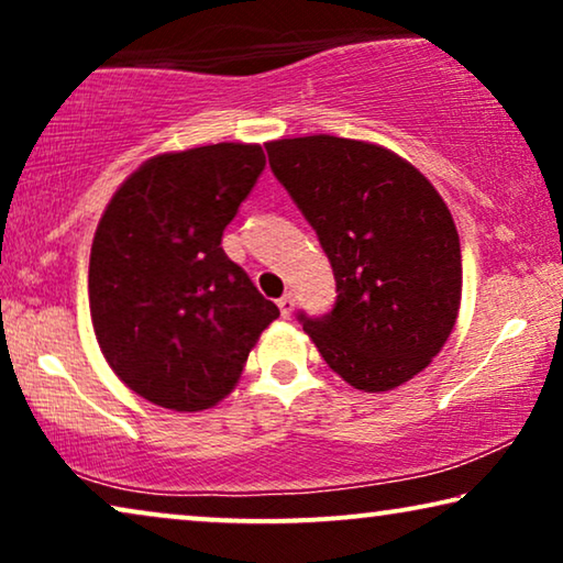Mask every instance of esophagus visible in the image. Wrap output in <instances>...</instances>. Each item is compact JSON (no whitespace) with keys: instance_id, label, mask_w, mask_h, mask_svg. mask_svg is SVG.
Wrapping results in <instances>:
<instances>
[{"instance_id":"34e87169","label":"esophagus","mask_w":563,"mask_h":563,"mask_svg":"<svg viewBox=\"0 0 563 563\" xmlns=\"http://www.w3.org/2000/svg\"><path fill=\"white\" fill-rule=\"evenodd\" d=\"M276 305H279V310H282V318H289V314L295 312V297H291V295H284V297H282L279 302H276Z\"/></svg>"}]
</instances>
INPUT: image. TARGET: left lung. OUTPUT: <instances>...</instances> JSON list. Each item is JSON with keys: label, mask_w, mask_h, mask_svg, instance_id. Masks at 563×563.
Returning a JSON list of instances; mask_svg holds the SVG:
<instances>
[{"label": "left lung", "mask_w": 563, "mask_h": 563, "mask_svg": "<svg viewBox=\"0 0 563 563\" xmlns=\"http://www.w3.org/2000/svg\"><path fill=\"white\" fill-rule=\"evenodd\" d=\"M266 153L335 276L333 310L297 314L305 333L351 387L410 382L456 325L461 245L449 207L382 145L307 135L266 143Z\"/></svg>", "instance_id": "1"}]
</instances>
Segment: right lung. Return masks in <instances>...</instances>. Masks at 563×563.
<instances>
[{
  "mask_svg": "<svg viewBox=\"0 0 563 563\" xmlns=\"http://www.w3.org/2000/svg\"><path fill=\"white\" fill-rule=\"evenodd\" d=\"M266 166L261 145L164 153L130 174L89 258L91 325L112 372L176 412L218 405L279 307L222 251Z\"/></svg>",
  "mask_w": 563,
  "mask_h": 563,
  "instance_id": "add662e5",
  "label": "right lung"
}]
</instances>
